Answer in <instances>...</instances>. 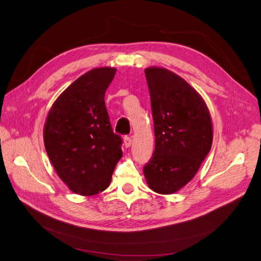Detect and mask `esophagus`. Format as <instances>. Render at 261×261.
I'll list each match as a JSON object with an SVG mask.
<instances>
[{
  "label": "esophagus",
  "instance_id": "1",
  "mask_svg": "<svg viewBox=\"0 0 261 261\" xmlns=\"http://www.w3.org/2000/svg\"><path fill=\"white\" fill-rule=\"evenodd\" d=\"M124 145L126 148H129L132 145V138L129 136H125L124 137Z\"/></svg>",
  "mask_w": 261,
  "mask_h": 261
}]
</instances>
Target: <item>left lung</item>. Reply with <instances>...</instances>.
Listing matches in <instances>:
<instances>
[{"label": "left lung", "mask_w": 261, "mask_h": 261, "mask_svg": "<svg viewBox=\"0 0 261 261\" xmlns=\"http://www.w3.org/2000/svg\"><path fill=\"white\" fill-rule=\"evenodd\" d=\"M145 74L155 146L144 174L153 192L169 195L195 176L209 153L213 136L211 116L200 94L175 73L148 67Z\"/></svg>", "instance_id": "8db88e82"}]
</instances>
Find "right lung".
Wrapping results in <instances>:
<instances>
[{
  "label": "right lung",
  "mask_w": 261,
  "mask_h": 261,
  "mask_svg": "<svg viewBox=\"0 0 261 261\" xmlns=\"http://www.w3.org/2000/svg\"><path fill=\"white\" fill-rule=\"evenodd\" d=\"M113 67L93 68L69 85L50 109L43 128L53 168L70 191L92 196L111 183L122 158V138L114 134L105 94Z\"/></svg>",
  "instance_id": "obj_1"
}]
</instances>
